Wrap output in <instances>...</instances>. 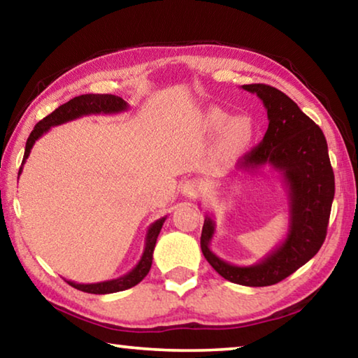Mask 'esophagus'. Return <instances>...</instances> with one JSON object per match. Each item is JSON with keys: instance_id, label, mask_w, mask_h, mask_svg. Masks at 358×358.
Instances as JSON below:
<instances>
[{"instance_id": "esophagus-1", "label": "esophagus", "mask_w": 358, "mask_h": 358, "mask_svg": "<svg viewBox=\"0 0 358 358\" xmlns=\"http://www.w3.org/2000/svg\"><path fill=\"white\" fill-rule=\"evenodd\" d=\"M202 191V181L197 178H189L181 185V194L187 199H194L199 196V192Z\"/></svg>"}]
</instances>
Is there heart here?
Wrapping results in <instances>:
<instances>
[{"label":"heart","mask_w":358,"mask_h":358,"mask_svg":"<svg viewBox=\"0 0 358 358\" xmlns=\"http://www.w3.org/2000/svg\"><path fill=\"white\" fill-rule=\"evenodd\" d=\"M205 129L210 134L222 132L221 145L230 155L243 153L254 138V124L250 118L237 117L229 121V115L221 110H211L205 117Z\"/></svg>","instance_id":"1"}]
</instances>
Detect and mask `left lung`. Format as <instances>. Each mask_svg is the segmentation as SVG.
<instances>
[{
  "label": "left lung",
  "instance_id": "8db88e82",
  "mask_svg": "<svg viewBox=\"0 0 358 358\" xmlns=\"http://www.w3.org/2000/svg\"><path fill=\"white\" fill-rule=\"evenodd\" d=\"M257 94L268 117L264 141L238 162L241 171L256 172L265 166L281 173L289 197V227L286 238L268 256L252 265L229 264L210 250L216 222L205 215L201 248L208 264L224 280L250 287L271 286L292 275L316 256L322 246L333 196L335 175L322 129L300 110V107L270 85L241 87Z\"/></svg>",
  "mask_w": 358,
  "mask_h": 358
}]
</instances>
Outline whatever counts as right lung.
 Here are the masks:
<instances>
[{
  "label": "right lung",
  "instance_id": "add662e5",
  "mask_svg": "<svg viewBox=\"0 0 358 358\" xmlns=\"http://www.w3.org/2000/svg\"><path fill=\"white\" fill-rule=\"evenodd\" d=\"M128 108H129L128 102L115 94H82L68 101L66 104L59 106L57 110H53L50 115H47L44 120H41L39 123L34 126V129L31 131V134H29L25 145V155H23L19 175L22 173L23 164H25L29 153H31V148L36 143V141H39V138L44 136L45 132L50 131V128H53V126L68 123V121L77 120L80 117H87V115H99V113L112 115V113L126 112ZM166 217L167 216L159 217V220L155 221L148 227L147 237H145V248H143L142 257L129 273L120 276L117 280H108L102 282L80 284V282L68 281V284H71L72 287L82 290V292H88V294H113V292H121V290H126L129 287H134L136 284L141 282L143 278L148 275V271L151 268V262H153V251L156 246L157 235L161 232L162 224H164Z\"/></svg>",
  "mask_w": 358,
  "mask_h": 358
}]
</instances>
